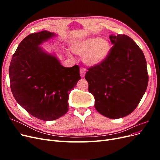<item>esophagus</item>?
<instances>
[{
    "label": "esophagus",
    "mask_w": 160,
    "mask_h": 160,
    "mask_svg": "<svg viewBox=\"0 0 160 160\" xmlns=\"http://www.w3.org/2000/svg\"><path fill=\"white\" fill-rule=\"evenodd\" d=\"M86 69L84 68V67H81L80 68V74L81 77H84L86 73Z\"/></svg>",
    "instance_id": "1"
}]
</instances>
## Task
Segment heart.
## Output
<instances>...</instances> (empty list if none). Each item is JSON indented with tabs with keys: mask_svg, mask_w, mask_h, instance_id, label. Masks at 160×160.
<instances>
[{
	"mask_svg": "<svg viewBox=\"0 0 160 160\" xmlns=\"http://www.w3.org/2000/svg\"><path fill=\"white\" fill-rule=\"evenodd\" d=\"M71 49L75 55L83 57L87 65L96 66L107 58L111 51V45L107 40L93 37L75 42Z\"/></svg>",
	"mask_w": 160,
	"mask_h": 160,
	"instance_id": "obj_1",
	"label": "heart"
}]
</instances>
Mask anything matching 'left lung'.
<instances>
[{
  "mask_svg": "<svg viewBox=\"0 0 160 160\" xmlns=\"http://www.w3.org/2000/svg\"><path fill=\"white\" fill-rule=\"evenodd\" d=\"M113 46L101 64L88 69L85 78L95 108L110 119L133 112L147 89L148 74L143 52L125 35H110Z\"/></svg>",
  "mask_w": 160,
  "mask_h": 160,
  "instance_id": "1",
  "label": "left lung"
}]
</instances>
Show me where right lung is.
Returning <instances> with one entry per match:
<instances>
[{"instance_id": "add662e5", "label": "right lung", "mask_w": 160, "mask_h": 160, "mask_svg": "<svg viewBox=\"0 0 160 160\" xmlns=\"http://www.w3.org/2000/svg\"><path fill=\"white\" fill-rule=\"evenodd\" d=\"M55 34H30L18 45L9 67L14 99L28 113L43 121L55 120L69 109V95L81 79L79 67L62 66L39 46Z\"/></svg>"}]
</instances>
